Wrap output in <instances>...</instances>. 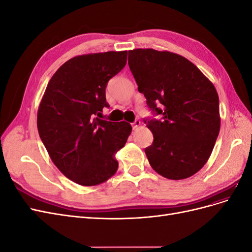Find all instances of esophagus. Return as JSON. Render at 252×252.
<instances>
[{"instance_id": "34e87169", "label": "esophagus", "mask_w": 252, "mask_h": 252, "mask_svg": "<svg viewBox=\"0 0 252 252\" xmlns=\"http://www.w3.org/2000/svg\"><path fill=\"white\" fill-rule=\"evenodd\" d=\"M140 126H141V121H139V120H135L133 123H132V129H133V130H136V129H138Z\"/></svg>"}]
</instances>
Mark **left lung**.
<instances>
[{"mask_svg":"<svg viewBox=\"0 0 252 252\" xmlns=\"http://www.w3.org/2000/svg\"><path fill=\"white\" fill-rule=\"evenodd\" d=\"M128 65L154 114L143 120L154 134L145 148L150 166L170 180L191 177L208 161L220 132L215 86L190 61L169 51L130 50Z\"/></svg>","mask_w":252,"mask_h":252,"instance_id":"8db88e82","label":"left lung"}]
</instances>
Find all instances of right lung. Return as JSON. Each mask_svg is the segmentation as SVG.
<instances>
[{
  "label": "right lung",
  "mask_w": 252,
  "mask_h": 252,
  "mask_svg": "<svg viewBox=\"0 0 252 252\" xmlns=\"http://www.w3.org/2000/svg\"><path fill=\"white\" fill-rule=\"evenodd\" d=\"M127 51L79 56L50 79L37 111V130L52 162L83 186L108 180L118 169L114 154L131 132L127 122L100 119L105 90L126 65Z\"/></svg>",
  "instance_id": "right-lung-1"
}]
</instances>
